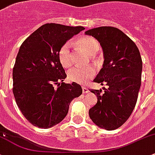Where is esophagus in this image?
<instances>
[{
    "label": "esophagus",
    "mask_w": 155,
    "mask_h": 155,
    "mask_svg": "<svg viewBox=\"0 0 155 155\" xmlns=\"http://www.w3.org/2000/svg\"><path fill=\"white\" fill-rule=\"evenodd\" d=\"M82 88L83 94H87V93H88V89H87L85 86H84V85L82 86Z\"/></svg>",
    "instance_id": "obj_1"
}]
</instances>
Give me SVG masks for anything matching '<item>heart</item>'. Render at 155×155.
Here are the masks:
<instances>
[{
	"label": "heart",
	"instance_id": "1",
	"mask_svg": "<svg viewBox=\"0 0 155 155\" xmlns=\"http://www.w3.org/2000/svg\"><path fill=\"white\" fill-rule=\"evenodd\" d=\"M78 46L82 50L91 55L94 56L100 50V45L99 41L93 37L84 36L78 39L76 41ZM58 59L62 67L67 68L73 64L71 46L69 42H66L58 50ZM95 74V70L93 67L79 68L75 67L70 70L68 73V79L71 82L82 84L89 80Z\"/></svg>",
	"mask_w": 155,
	"mask_h": 155
}]
</instances>
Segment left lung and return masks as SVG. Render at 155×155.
<instances>
[{
    "instance_id": "1",
    "label": "left lung",
    "mask_w": 155,
    "mask_h": 155,
    "mask_svg": "<svg viewBox=\"0 0 155 155\" xmlns=\"http://www.w3.org/2000/svg\"><path fill=\"white\" fill-rule=\"evenodd\" d=\"M100 43L104 53L103 68L94 82L107 88L90 89L97 102L89 116L99 128H118L129 118L136 105L141 84L142 58L134 42L116 27H100L85 32Z\"/></svg>"
}]
</instances>
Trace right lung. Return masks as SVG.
Instances as JSON below:
<instances>
[{"mask_svg":"<svg viewBox=\"0 0 155 155\" xmlns=\"http://www.w3.org/2000/svg\"><path fill=\"white\" fill-rule=\"evenodd\" d=\"M84 30L81 26L44 24L20 47L13 68L12 91L22 114L34 126L48 128L59 123L71 101L82 94L77 83L63 82L67 75L58 53L67 41Z\"/></svg>","mask_w":155,"mask_h":155,"instance_id":"obj_1","label":"right lung"}]
</instances>
